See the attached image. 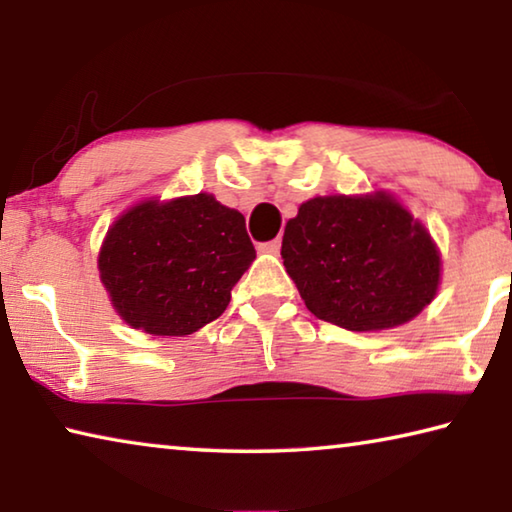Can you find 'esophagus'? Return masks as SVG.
I'll return each mask as SVG.
<instances>
[{"label":"esophagus","instance_id":"34e87169","mask_svg":"<svg viewBox=\"0 0 512 512\" xmlns=\"http://www.w3.org/2000/svg\"><path fill=\"white\" fill-rule=\"evenodd\" d=\"M280 246H282V241L273 239V241H266V244H259V250H262V253L277 255V253H280Z\"/></svg>","mask_w":512,"mask_h":512}]
</instances>
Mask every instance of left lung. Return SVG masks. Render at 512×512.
<instances>
[{
	"mask_svg": "<svg viewBox=\"0 0 512 512\" xmlns=\"http://www.w3.org/2000/svg\"><path fill=\"white\" fill-rule=\"evenodd\" d=\"M287 273L320 320L350 332L409 323L436 296L440 255L393 196H316L282 237Z\"/></svg>",
	"mask_w": 512,
	"mask_h": 512,
	"instance_id": "1",
	"label": "left lung"
}]
</instances>
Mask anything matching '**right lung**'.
Here are the masks:
<instances>
[{"instance_id": "1", "label": "right lung", "mask_w": 512, "mask_h": 512, "mask_svg": "<svg viewBox=\"0 0 512 512\" xmlns=\"http://www.w3.org/2000/svg\"><path fill=\"white\" fill-rule=\"evenodd\" d=\"M253 259L244 214L196 194L121 214L103 239L99 273L128 325L187 336L223 314Z\"/></svg>"}]
</instances>
